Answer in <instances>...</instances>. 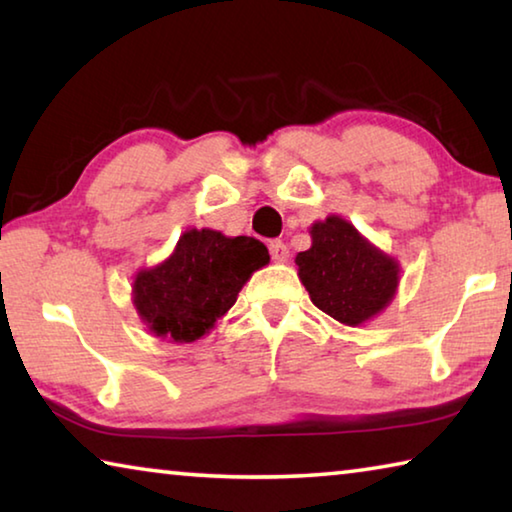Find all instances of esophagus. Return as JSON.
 Returning a JSON list of instances; mask_svg holds the SVG:
<instances>
[{
	"label": "esophagus",
	"instance_id": "1",
	"mask_svg": "<svg viewBox=\"0 0 512 512\" xmlns=\"http://www.w3.org/2000/svg\"><path fill=\"white\" fill-rule=\"evenodd\" d=\"M268 250H271V257H273V262H277V264H282V262H287L289 259V248H287V244H284V241H271V246H268Z\"/></svg>",
	"mask_w": 512,
	"mask_h": 512
}]
</instances>
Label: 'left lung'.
<instances>
[{
  "mask_svg": "<svg viewBox=\"0 0 512 512\" xmlns=\"http://www.w3.org/2000/svg\"><path fill=\"white\" fill-rule=\"evenodd\" d=\"M311 248L298 253V277L314 305L343 325L359 327L381 314L400 287V262L329 214L311 223Z\"/></svg>",
  "mask_w": 512,
  "mask_h": 512,
  "instance_id": "left-lung-1",
  "label": "left lung"
}]
</instances>
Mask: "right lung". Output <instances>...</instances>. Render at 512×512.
Masks as SVG:
<instances>
[{
  "label": "right lung",
  "mask_w": 512,
  "mask_h": 512,
  "mask_svg": "<svg viewBox=\"0 0 512 512\" xmlns=\"http://www.w3.org/2000/svg\"><path fill=\"white\" fill-rule=\"evenodd\" d=\"M268 262L266 246L253 237L189 228L164 262L135 273L133 307L153 336L194 343L210 334L250 275Z\"/></svg>",
  "instance_id": "obj_1"
}]
</instances>
